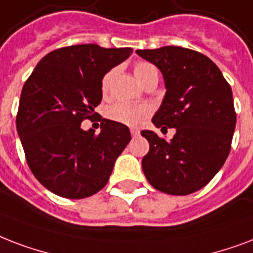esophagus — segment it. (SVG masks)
I'll return each mask as SVG.
<instances>
[{
    "label": "esophagus",
    "mask_w": 253,
    "mask_h": 253,
    "mask_svg": "<svg viewBox=\"0 0 253 253\" xmlns=\"http://www.w3.org/2000/svg\"><path fill=\"white\" fill-rule=\"evenodd\" d=\"M130 133H132L133 137H136V136H138L140 130H138V129H136V128H133V129H130Z\"/></svg>",
    "instance_id": "obj_1"
}]
</instances>
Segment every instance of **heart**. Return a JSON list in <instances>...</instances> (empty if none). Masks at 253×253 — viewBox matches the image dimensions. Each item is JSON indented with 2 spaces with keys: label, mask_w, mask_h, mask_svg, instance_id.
I'll list each match as a JSON object with an SVG mask.
<instances>
[{
  "label": "heart",
  "mask_w": 253,
  "mask_h": 253,
  "mask_svg": "<svg viewBox=\"0 0 253 253\" xmlns=\"http://www.w3.org/2000/svg\"><path fill=\"white\" fill-rule=\"evenodd\" d=\"M115 74H116V70L112 68L103 76V79H101V91H103V93L108 92ZM134 75H136L137 80L142 84L145 80H148L152 76H157L158 78V72L153 64L148 63V62H138L134 66ZM149 113H150V109L146 105H137L120 101V103H115V104L109 107L108 111H107V116L112 121H116V123H120V124L137 126V125H140L142 123L145 117L149 116Z\"/></svg>",
  "instance_id": "heart-1"
}]
</instances>
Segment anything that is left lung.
<instances>
[{"instance_id":"left-lung-1","label":"left lung","mask_w":253,"mask_h":253,"mask_svg":"<svg viewBox=\"0 0 253 253\" xmlns=\"http://www.w3.org/2000/svg\"><path fill=\"white\" fill-rule=\"evenodd\" d=\"M136 52L165 80V97L153 124L162 132L175 129L170 141L153 130L141 132L149 141L142 158L145 177L162 193H195L215 177L230 153L236 125L230 84L210 58L190 48L165 46Z\"/></svg>"}]
</instances>
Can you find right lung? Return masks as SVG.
Listing matches in <instances>:
<instances>
[{"instance_id": "obj_1", "label": "right lung", "mask_w": 253, "mask_h": 253, "mask_svg": "<svg viewBox=\"0 0 253 253\" xmlns=\"http://www.w3.org/2000/svg\"><path fill=\"white\" fill-rule=\"evenodd\" d=\"M132 48L93 43L54 50L41 59L22 88L17 132L27 165L47 190L68 199L103 189L130 141L126 125L103 119L99 134L83 130L101 101L103 76Z\"/></svg>"}]
</instances>
